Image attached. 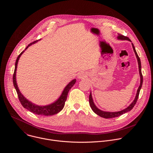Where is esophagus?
I'll return each mask as SVG.
<instances>
[{
	"label": "esophagus",
	"instance_id": "34e87169",
	"mask_svg": "<svg viewBox=\"0 0 153 153\" xmlns=\"http://www.w3.org/2000/svg\"><path fill=\"white\" fill-rule=\"evenodd\" d=\"M86 74L85 72H81L78 75V78L80 79H85V78H86Z\"/></svg>",
	"mask_w": 153,
	"mask_h": 153
}]
</instances>
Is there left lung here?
Returning <instances> with one entry per match:
<instances>
[{"label":"left lung","instance_id":"1","mask_svg":"<svg viewBox=\"0 0 153 153\" xmlns=\"http://www.w3.org/2000/svg\"><path fill=\"white\" fill-rule=\"evenodd\" d=\"M117 38H118V39H120V40H127L131 41V40L128 37L124 36H123V35H122L120 34H118ZM132 45H133V48L134 51V53L136 54V57L137 59L138 64H139V73H140V86L139 87V88L137 90L135 99L132 102V103H131V105H129V106H128L126 108H125V110H122V111H118V112H105V111H103L100 110L99 109H98L96 107V106L94 105V103L93 102L92 96H91V93H90V96H89V103H90V106H91V109L93 110V111L96 114H97L98 116H100L102 117H103V118H105V119H109V118H113V117L120 116L122 115L123 114L126 113H127V112L131 110L132 109H133V108L136 105L137 101V99H138V97H139V93H140V90L141 89V87H142V83H143V76H142V71H141V62H140V58H139V56H138V54H137V52L136 51L135 47H134V45L133 44V43H132Z\"/></svg>","mask_w":153,"mask_h":153}]
</instances>
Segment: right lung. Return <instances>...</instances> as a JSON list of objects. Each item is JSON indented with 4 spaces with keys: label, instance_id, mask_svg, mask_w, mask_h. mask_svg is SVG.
Wrapping results in <instances>:
<instances>
[{
    "label": "right lung",
    "instance_id": "obj_1",
    "mask_svg": "<svg viewBox=\"0 0 153 153\" xmlns=\"http://www.w3.org/2000/svg\"><path fill=\"white\" fill-rule=\"evenodd\" d=\"M37 41H34L31 43H30V44L28 45V47L25 48V50H27L28 48V47L29 46H30L31 45H32L33 43H36ZM24 52V51H23L17 57L16 61V63H15V68H14V74H13V84L14 86V88L17 91V96H18V98L19 99L20 102L21 103L22 105L25 108L27 109L28 110H29L30 112L37 114V115H40V116H53L54 114H56L57 113H58L59 112H60L62 109L64 107L65 105V101L67 100V96H68V93L69 92V91L70 90V89L72 88L73 86L75 84L76 80L74 79L71 82H70L67 85V86L65 87L63 91L62 92L60 97L58 99V100H57L54 103L50 104L49 105H47V106H38L36 105H34V103H31V102L28 101L27 99H26V98H25V97L21 94V93L20 92L18 87H17V85L16 83V70H17V63L19 61V59L20 57V56L22 55L23 53Z\"/></svg>",
    "mask_w": 153,
    "mask_h": 153
}]
</instances>
